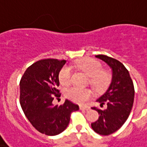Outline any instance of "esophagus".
Listing matches in <instances>:
<instances>
[{"label":"esophagus","mask_w":147,"mask_h":147,"mask_svg":"<svg viewBox=\"0 0 147 147\" xmlns=\"http://www.w3.org/2000/svg\"><path fill=\"white\" fill-rule=\"evenodd\" d=\"M80 109L88 111V110H90V107H88V106H80Z\"/></svg>","instance_id":"34e87169"}]
</instances>
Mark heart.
<instances>
[{
  "label": "heart",
  "mask_w": 147,
  "mask_h": 147,
  "mask_svg": "<svg viewBox=\"0 0 147 147\" xmlns=\"http://www.w3.org/2000/svg\"><path fill=\"white\" fill-rule=\"evenodd\" d=\"M76 66L90 77L91 85L97 90L101 91L108 85L110 75L107 71H102V64L91 58H84L78 60ZM72 79V70L70 67L64 66L59 73L60 84L64 86L69 85ZM65 95L71 101L82 103L91 97V91L88 88L71 87L66 91Z\"/></svg>",
  "instance_id": "b5f03b06"
}]
</instances>
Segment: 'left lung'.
I'll list each match as a JSON object with an SVG mask.
<instances>
[{"instance_id": "1", "label": "left lung", "mask_w": 147, "mask_h": 147, "mask_svg": "<svg viewBox=\"0 0 147 147\" xmlns=\"http://www.w3.org/2000/svg\"><path fill=\"white\" fill-rule=\"evenodd\" d=\"M95 57L111 67L112 78L107 90L97 99L100 107L107 104V108L92 107L98 111L99 117L91 123V127L97 134L109 135L118 131L129 117L134 103V84L129 71L119 60L104 55Z\"/></svg>"}]
</instances>
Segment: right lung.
<instances>
[{
	"label": "right lung",
	"instance_id": "right-lung-1",
	"mask_svg": "<svg viewBox=\"0 0 147 147\" xmlns=\"http://www.w3.org/2000/svg\"><path fill=\"white\" fill-rule=\"evenodd\" d=\"M66 60H39L24 73L20 82V103L31 124L42 134L54 136L62 133L70 122L71 113L79 106L66 99L54 105V96L60 97L59 73Z\"/></svg>",
	"mask_w": 147,
	"mask_h": 147
}]
</instances>
